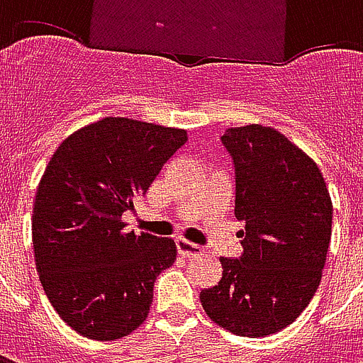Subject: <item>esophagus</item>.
<instances>
[{
	"instance_id": "1",
	"label": "esophagus",
	"mask_w": 363,
	"mask_h": 363,
	"mask_svg": "<svg viewBox=\"0 0 363 363\" xmlns=\"http://www.w3.org/2000/svg\"><path fill=\"white\" fill-rule=\"evenodd\" d=\"M177 249H179V252H181L182 257H198V255H202L204 252V249L200 247V245L196 243H190V241H186V239H182V237H179L177 239Z\"/></svg>"
}]
</instances>
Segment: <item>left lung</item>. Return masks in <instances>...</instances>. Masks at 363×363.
Returning <instances> with one entry per match:
<instances>
[{
    "label": "left lung",
    "mask_w": 363,
    "mask_h": 363,
    "mask_svg": "<svg viewBox=\"0 0 363 363\" xmlns=\"http://www.w3.org/2000/svg\"><path fill=\"white\" fill-rule=\"evenodd\" d=\"M221 143L235 169L243 252L221 257V280L202 289L200 301L233 335H274L301 315L319 288L333 202L317 163L274 128H228Z\"/></svg>",
    "instance_id": "1"
}]
</instances>
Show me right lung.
<instances>
[{
	"instance_id": "1",
	"label": "right lung",
	"mask_w": 363,
	"mask_h": 363,
	"mask_svg": "<svg viewBox=\"0 0 363 363\" xmlns=\"http://www.w3.org/2000/svg\"><path fill=\"white\" fill-rule=\"evenodd\" d=\"M186 132L132 118H103L60 143L33 210L36 270L64 323L93 340L142 325L153 284L177 259L173 239L126 231L132 212Z\"/></svg>"
}]
</instances>
